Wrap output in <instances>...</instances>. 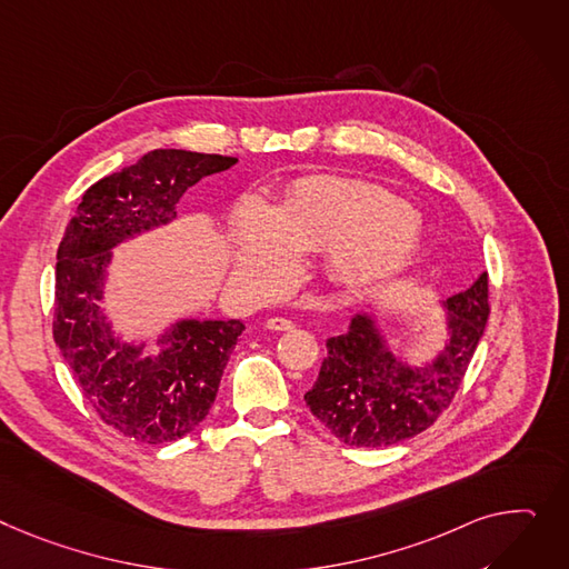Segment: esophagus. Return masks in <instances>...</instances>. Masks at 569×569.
Wrapping results in <instances>:
<instances>
[{"mask_svg": "<svg viewBox=\"0 0 569 569\" xmlns=\"http://www.w3.org/2000/svg\"><path fill=\"white\" fill-rule=\"evenodd\" d=\"M264 327H268L270 331H290L295 325H292V320H288V318L274 316V318H270L268 322H264Z\"/></svg>", "mask_w": 569, "mask_h": 569, "instance_id": "esophagus-1", "label": "esophagus"}]
</instances>
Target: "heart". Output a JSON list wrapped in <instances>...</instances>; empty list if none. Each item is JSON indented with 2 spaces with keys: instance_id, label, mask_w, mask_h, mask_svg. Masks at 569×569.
<instances>
[{
  "instance_id": "heart-1",
  "label": "heart",
  "mask_w": 569,
  "mask_h": 569,
  "mask_svg": "<svg viewBox=\"0 0 569 569\" xmlns=\"http://www.w3.org/2000/svg\"><path fill=\"white\" fill-rule=\"evenodd\" d=\"M236 236L238 268L262 290L288 274L292 251H329V272L340 283L363 286L389 277L411 256L419 221L380 187L313 176L299 180L277 212L247 201Z\"/></svg>"
}]
</instances>
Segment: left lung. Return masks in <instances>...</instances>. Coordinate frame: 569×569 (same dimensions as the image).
<instances>
[{
	"label": "left lung",
	"mask_w": 569,
	"mask_h": 569,
	"mask_svg": "<svg viewBox=\"0 0 569 569\" xmlns=\"http://www.w3.org/2000/svg\"><path fill=\"white\" fill-rule=\"evenodd\" d=\"M448 340L428 366L411 368L389 352L368 316L327 340L318 382L305 400L316 419L343 443L382 448L430 428L456 398L489 316V279L446 299Z\"/></svg>",
	"instance_id": "obj_1"
}]
</instances>
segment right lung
<instances>
[{
    "label": "right lung",
    "instance_id": "add662e5",
    "mask_svg": "<svg viewBox=\"0 0 569 569\" xmlns=\"http://www.w3.org/2000/svg\"><path fill=\"white\" fill-rule=\"evenodd\" d=\"M236 162L192 150H150L91 184L61 238L54 343L100 421L134 441L169 443L199 428L244 325L182 320L158 340L164 348L158 357H141V348L111 336L98 307L111 249L171 221L189 187Z\"/></svg>",
    "mask_w": 569,
    "mask_h": 569
}]
</instances>
